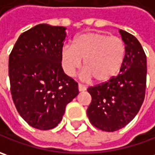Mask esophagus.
I'll return each instance as SVG.
<instances>
[{
  "label": "esophagus",
  "mask_w": 155,
  "mask_h": 155,
  "mask_svg": "<svg viewBox=\"0 0 155 155\" xmlns=\"http://www.w3.org/2000/svg\"><path fill=\"white\" fill-rule=\"evenodd\" d=\"M78 89H79V91H80V92H82V91H85L86 89H87V87H86V86H84V85L79 83V84H78Z\"/></svg>",
  "instance_id": "1"
}]
</instances>
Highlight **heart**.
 Wrapping results in <instances>:
<instances>
[{
    "instance_id": "b5f03b06",
    "label": "heart",
    "mask_w": 155,
    "mask_h": 155,
    "mask_svg": "<svg viewBox=\"0 0 155 155\" xmlns=\"http://www.w3.org/2000/svg\"><path fill=\"white\" fill-rule=\"evenodd\" d=\"M126 46L120 38L101 33H85L74 39L61 50V65L69 76L81 67L83 59V76L105 82L114 77L123 64Z\"/></svg>"
}]
</instances>
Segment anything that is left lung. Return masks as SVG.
<instances>
[{
	"mask_svg": "<svg viewBox=\"0 0 155 155\" xmlns=\"http://www.w3.org/2000/svg\"><path fill=\"white\" fill-rule=\"evenodd\" d=\"M126 46L120 74L108 81L88 87L92 101L87 110L91 124L106 132L124 127L143 103L147 81V57L139 41L124 30L119 31Z\"/></svg>",
	"mask_w": 155,
	"mask_h": 155,
	"instance_id": "8db88e82",
	"label": "left lung"
}]
</instances>
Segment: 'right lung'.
Here are the masks:
<instances>
[{
  "mask_svg": "<svg viewBox=\"0 0 155 155\" xmlns=\"http://www.w3.org/2000/svg\"><path fill=\"white\" fill-rule=\"evenodd\" d=\"M65 27L39 24L22 33L8 60L10 90L17 111L31 127H55L66 106L79 94L78 84L61 67Z\"/></svg>",
  "mask_w": 155,
  "mask_h": 155,
  "instance_id": "add662e5",
  "label": "right lung"
}]
</instances>
